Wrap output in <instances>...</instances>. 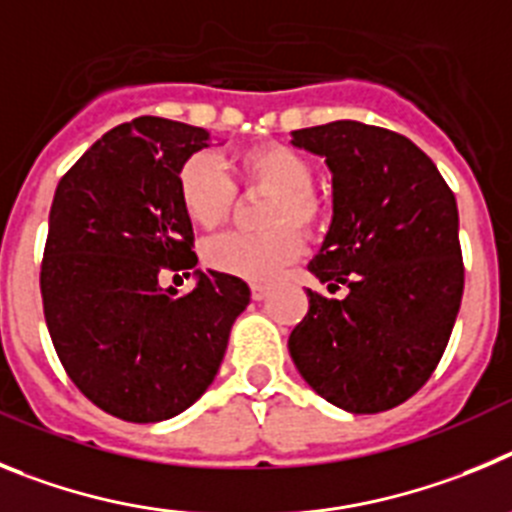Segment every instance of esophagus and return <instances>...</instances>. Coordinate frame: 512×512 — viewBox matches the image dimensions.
Wrapping results in <instances>:
<instances>
[{
  "label": "esophagus",
  "instance_id": "1",
  "mask_svg": "<svg viewBox=\"0 0 512 512\" xmlns=\"http://www.w3.org/2000/svg\"><path fill=\"white\" fill-rule=\"evenodd\" d=\"M250 290H252V298H255V301H262V298H267V293H270V285L252 283Z\"/></svg>",
  "mask_w": 512,
  "mask_h": 512
}]
</instances>
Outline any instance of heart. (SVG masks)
Instances as JSON below:
<instances>
[{
  "instance_id": "heart-1",
  "label": "heart",
  "mask_w": 512,
  "mask_h": 512,
  "mask_svg": "<svg viewBox=\"0 0 512 512\" xmlns=\"http://www.w3.org/2000/svg\"><path fill=\"white\" fill-rule=\"evenodd\" d=\"M196 153L178 168V204L191 224L201 229L222 227L242 191L267 193L257 209L262 232H229L209 239L201 250L216 273L265 283L273 280L303 250V234H316L326 224L329 201L313 186V165L303 153L283 142H260L245 147L229 163Z\"/></svg>"
}]
</instances>
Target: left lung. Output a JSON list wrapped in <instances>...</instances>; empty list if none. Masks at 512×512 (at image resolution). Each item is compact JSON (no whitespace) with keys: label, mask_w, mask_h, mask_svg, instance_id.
Segmentation results:
<instances>
[{"label":"left lung","mask_w":512,"mask_h":512,"mask_svg":"<svg viewBox=\"0 0 512 512\" xmlns=\"http://www.w3.org/2000/svg\"><path fill=\"white\" fill-rule=\"evenodd\" d=\"M334 173V222L308 265L329 290H308L288 349L303 380L349 413L405 403L434 375L464 293L457 199L408 137L339 122L293 132Z\"/></svg>","instance_id":"8db88e82"}]
</instances>
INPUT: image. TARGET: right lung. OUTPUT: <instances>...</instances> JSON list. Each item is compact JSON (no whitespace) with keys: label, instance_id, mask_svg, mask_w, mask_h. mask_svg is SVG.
I'll list each match as a JSON object with an SVG mask.
<instances>
[{"label":"right lung","instance_id":"1","mask_svg":"<svg viewBox=\"0 0 512 512\" xmlns=\"http://www.w3.org/2000/svg\"><path fill=\"white\" fill-rule=\"evenodd\" d=\"M206 140L201 127L137 117L96 140L55 188L45 324L73 385L122 421H165L196 403L250 303L245 280L216 270L188 293L158 283L199 262L176 176Z\"/></svg>","mask_w":512,"mask_h":512}]
</instances>
